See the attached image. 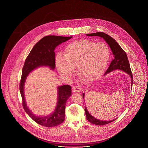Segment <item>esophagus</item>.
Returning <instances> with one entry per match:
<instances>
[{
    "label": "esophagus",
    "instance_id": "obj_1",
    "mask_svg": "<svg viewBox=\"0 0 148 148\" xmlns=\"http://www.w3.org/2000/svg\"><path fill=\"white\" fill-rule=\"evenodd\" d=\"M72 91L73 92H80L82 91V89L80 86H74L72 88Z\"/></svg>",
    "mask_w": 148,
    "mask_h": 148
}]
</instances>
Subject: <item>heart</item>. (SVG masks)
I'll list each match as a JSON object with an SVG mask.
<instances>
[{
	"instance_id": "obj_1",
	"label": "heart",
	"mask_w": 148,
	"mask_h": 148,
	"mask_svg": "<svg viewBox=\"0 0 148 148\" xmlns=\"http://www.w3.org/2000/svg\"><path fill=\"white\" fill-rule=\"evenodd\" d=\"M110 56V48L106 43L84 40L68 45L64 58L58 57L56 65L62 77H70L76 66L77 73L86 81L93 82L100 76Z\"/></svg>"
}]
</instances>
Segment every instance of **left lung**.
I'll use <instances>...</instances> for the list:
<instances>
[{"label":"left lung","mask_w":148,"mask_h":148,"mask_svg":"<svg viewBox=\"0 0 148 148\" xmlns=\"http://www.w3.org/2000/svg\"><path fill=\"white\" fill-rule=\"evenodd\" d=\"M86 36H99L102 37L103 40H105L107 43L109 45L111 48L113 54L114 55V58L111 61L110 64L109 65L108 69H107L105 75L109 73L114 70H121L128 74L131 77V87L132 88V85L133 83V75L130 69V64L128 61V59L127 56V54L123 51V49L121 47L118 45V43L114 40L110 36L106 34L103 32H96L92 34H88ZM83 99L84 98V93L83 94ZM85 112L86 114V118L88 121L92 124L98 125H103L105 124L111 123L115 121L116 119L112 121H101L97 119L94 117L92 115L89 113L86 107L85 108Z\"/></svg>","instance_id":"8db88e82"}]
</instances>
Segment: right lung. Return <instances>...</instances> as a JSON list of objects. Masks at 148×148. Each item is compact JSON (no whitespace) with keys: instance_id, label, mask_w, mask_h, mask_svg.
<instances>
[{"instance_id":"1","label":"right lung","mask_w":148,"mask_h":148,"mask_svg":"<svg viewBox=\"0 0 148 148\" xmlns=\"http://www.w3.org/2000/svg\"><path fill=\"white\" fill-rule=\"evenodd\" d=\"M72 36H47L38 42L31 51L25 60L22 70L20 84V91L22 97L24 110L38 124L47 127H53L62 123L65 118V104L71 95V86L64 85L58 87V101L54 112L51 114L39 117L32 113L27 107L24 95V85L27 76L31 71L38 67L48 66L52 70L55 68L56 47L63 42L70 40Z\"/></svg>"}]
</instances>
